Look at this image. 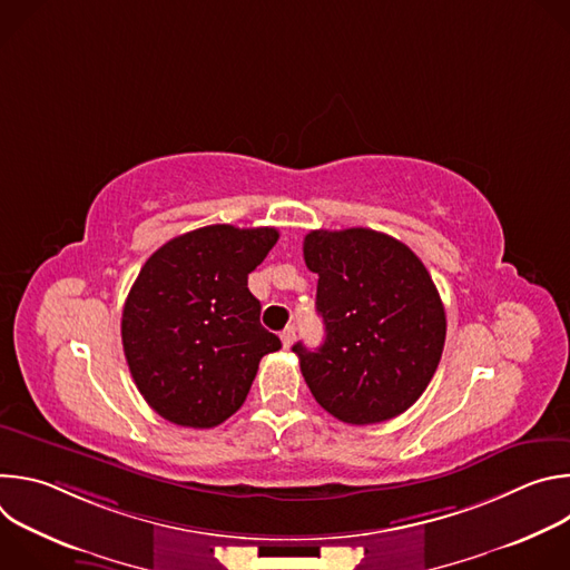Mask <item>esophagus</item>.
Wrapping results in <instances>:
<instances>
[{"label": "esophagus", "mask_w": 570, "mask_h": 570, "mask_svg": "<svg viewBox=\"0 0 570 570\" xmlns=\"http://www.w3.org/2000/svg\"><path fill=\"white\" fill-rule=\"evenodd\" d=\"M293 341H295V327H286V330L282 332V345H284V350H288V347L293 345Z\"/></svg>", "instance_id": "esophagus-1"}]
</instances>
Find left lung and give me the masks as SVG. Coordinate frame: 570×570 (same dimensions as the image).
<instances>
[{
	"mask_svg": "<svg viewBox=\"0 0 570 570\" xmlns=\"http://www.w3.org/2000/svg\"><path fill=\"white\" fill-rule=\"evenodd\" d=\"M306 268L317 273L315 308L324 343L293 345L304 381L345 424L387 422L422 396L442 358L446 315L440 293L405 243L367 227L313 229Z\"/></svg>",
	"mask_w": 570,
	"mask_h": 570,
	"instance_id": "obj_1",
	"label": "left lung"
}]
</instances>
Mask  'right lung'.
Segmentation results:
<instances>
[{
  "mask_svg": "<svg viewBox=\"0 0 570 570\" xmlns=\"http://www.w3.org/2000/svg\"><path fill=\"white\" fill-rule=\"evenodd\" d=\"M279 238L275 227L207 225L180 234L141 266L121 313L132 381L171 424L214 429L232 417L259 361L282 347L259 322L248 275Z\"/></svg>",
  "mask_w": 570,
  "mask_h": 570,
  "instance_id": "right-lung-1",
  "label": "right lung"
}]
</instances>
